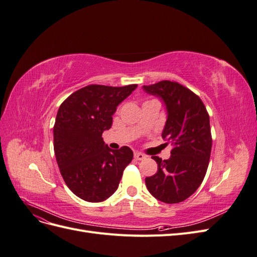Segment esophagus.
<instances>
[{
  "instance_id": "obj_1",
  "label": "esophagus",
  "mask_w": 257,
  "mask_h": 257,
  "mask_svg": "<svg viewBox=\"0 0 257 257\" xmlns=\"http://www.w3.org/2000/svg\"><path fill=\"white\" fill-rule=\"evenodd\" d=\"M134 158H135L137 161H142V160L146 159V155L143 154V153H141V152H135Z\"/></svg>"
}]
</instances>
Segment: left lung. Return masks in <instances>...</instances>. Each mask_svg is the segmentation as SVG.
<instances>
[{
    "instance_id": "8db88e82",
    "label": "left lung",
    "mask_w": 257,
    "mask_h": 257,
    "mask_svg": "<svg viewBox=\"0 0 257 257\" xmlns=\"http://www.w3.org/2000/svg\"><path fill=\"white\" fill-rule=\"evenodd\" d=\"M143 89L165 104L162 137L173 146L168 160L152 157L158 172L146 178L147 189L163 203H181L199 188L207 172L212 147L209 114L195 93L178 82L163 80Z\"/></svg>"
}]
</instances>
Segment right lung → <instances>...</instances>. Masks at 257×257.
Returning <instances> with one entry per match:
<instances>
[{
	"mask_svg": "<svg viewBox=\"0 0 257 257\" xmlns=\"http://www.w3.org/2000/svg\"><path fill=\"white\" fill-rule=\"evenodd\" d=\"M137 84L87 85L61 104L53 126V148L60 173L76 196L99 203L116 191L123 170L133 160L124 146L112 150L103 141L116 107Z\"/></svg>",
	"mask_w": 257,
	"mask_h": 257,
	"instance_id": "right-lung-1",
	"label": "right lung"
}]
</instances>
